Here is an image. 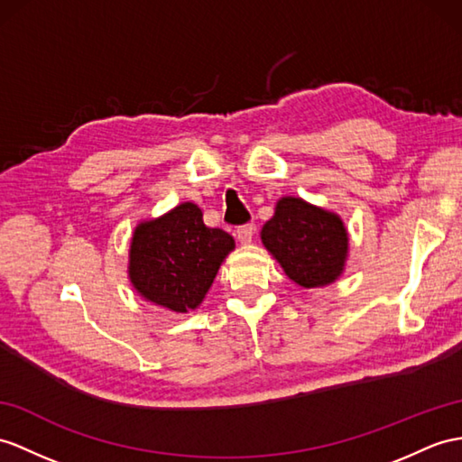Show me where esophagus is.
Wrapping results in <instances>:
<instances>
[{"instance_id": "obj_1", "label": "esophagus", "mask_w": 462, "mask_h": 462, "mask_svg": "<svg viewBox=\"0 0 462 462\" xmlns=\"http://www.w3.org/2000/svg\"><path fill=\"white\" fill-rule=\"evenodd\" d=\"M253 233H254V225L253 223H245V225H239L237 227V239L239 243L246 245L253 241Z\"/></svg>"}]
</instances>
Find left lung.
Here are the masks:
<instances>
[{
	"label": "left lung",
	"instance_id": "8db88e82",
	"mask_svg": "<svg viewBox=\"0 0 462 462\" xmlns=\"http://www.w3.org/2000/svg\"><path fill=\"white\" fill-rule=\"evenodd\" d=\"M261 239L284 273L303 288L331 284L343 273L348 245L343 221L300 198L278 201Z\"/></svg>",
	"mask_w": 462,
	"mask_h": 462
}]
</instances>
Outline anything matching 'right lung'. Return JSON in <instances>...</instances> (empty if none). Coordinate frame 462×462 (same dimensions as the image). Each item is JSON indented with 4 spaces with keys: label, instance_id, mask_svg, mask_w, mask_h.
<instances>
[{
    "label": "right lung",
    "instance_id": "add662e5",
    "mask_svg": "<svg viewBox=\"0 0 462 462\" xmlns=\"http://www.w3.org/2000/svg\"><path fill=\"white\" fill-rule=\"evenodd\" d=\"M233 249L231 235L208 227L201 209L186 201L134 229L131 282L144 300L186 313L199 306Z\"/></svg>",
    "mask_w": 462,
    "mask_h": 462
}]
</instances>
